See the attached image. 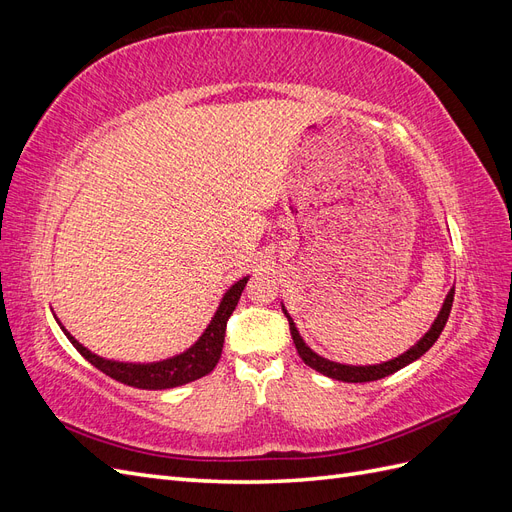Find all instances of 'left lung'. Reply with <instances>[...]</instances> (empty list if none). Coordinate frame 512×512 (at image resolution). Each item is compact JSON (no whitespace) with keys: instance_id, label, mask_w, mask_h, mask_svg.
I'll list each match as a JSON object with an SVG mask.
<instances>
[{"instance_id":"1","label":"left lung","mask_w":512,"mask_h":512,"mask_svg":"<svg viewBox=\"0 0 512 512\" xmlns=\"http://www.w3.org/2000/svg\"><path fill=\"white\" fill-rule=\"evenodd\" d=\"M453 297H455V286L451 288V292L446 294L444 305H442V309H440L438 318L433 320L431 329H429L421 339H418V342H416L408 352L399 354L397 359H391V361H386V363H380V365H365V367H363V365H342V363H335V361H329V359H322L320 354H316L312 348L305 346L303 337L299 335L297 327H294V322H292V318L288 316L284 305H282V309H284V316L288 318V324H290L292 342H294V346H297V352H299V356H301L305 365H309L312 369L320 371L322 376H329V378H333V380H342V382H374V380H380V378H386V376L395 374V371H399L401 367L410 365V363L416 361V359H421V356H423L433 344L438 342V337H440L442 329L446 327L448 314H451Z\"/></svg>"}]
</instances>
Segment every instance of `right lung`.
Returning <instances> with one entry per match:
<instances>
[{
  "instance_id": "right-lung-1",
  "label": "right lung",
  "mask_w": 512,
  "mask_h": 512,
  "mask_svg": "<svg viewBox=\"0 0 512 512\" xmlns=\"http://www.w3.org/2000/svg\"><path fill=\"white\" fill-rule=\"evenodd\" d=\"M250 277H243L235 286H230L224 294V299L215 312L213 320L205 333L200 335L198 342L188 348L185 352L173 356V359H166L160 363H117V361H106L102 356L89 352L85 346H81L76 339L64 329L72 346L79 350L85 359L98 367L102 374L111 376L113 380L134 386V389H145V391H162V389H173V386H181L194 382L198 378L207 376L213 367L218 365L222 348H224V333H226V322L230 314L235 312V307L241 299V292Z\"/></svg>"
}]
</instances>
